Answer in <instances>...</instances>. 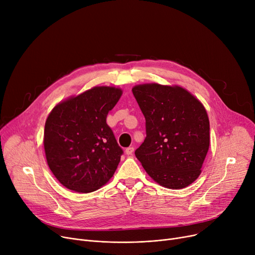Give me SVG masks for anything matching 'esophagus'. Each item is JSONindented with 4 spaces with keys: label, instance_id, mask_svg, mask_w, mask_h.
<instances>
[{
    "label": "esophagus",
    "instance_id": "esophagus-1",
    "mask_svg": "<svg viewBox=\"0 0 255 255\" xmlns=\"http://www.w3.org/2000/svg\"><path fill=\"white\" fill-rule=\"evenodd\" d=\"M125 152L127 155H132L133 152H134V148H133V146H128V148H126Z\"/></svg>",
    "mask_w": 255,
    "mask_h": 255
}]
</instances>
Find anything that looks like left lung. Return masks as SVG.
I'll return each mask as SVG.
<instances>
[{
	"instance_id": "obj_1",
	"label": "left lung",
	"mask_w": 255,
	"mask_h": 255,
	"mask_svg": "<svg viewBox=\"0 0 255 255\" xmlns=\"http://www.w3.org/2000/svg\"><path fill=\"white\" fill-rule=\"evenodd\" d=\"M145 119V138L135 156L163 187L182 189L200 175L210 145L204 105L181 87L158 84L132 89Z\"/></svg>"
}]
</instances>
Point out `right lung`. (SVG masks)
Instances as JSON below:
<instances>
[{
	"mask_svg": "<svg viewBox=\"0 0 255 255\" xmlns=\"http://www.w3.org/2000/svg\"><path fill=\"white\" fill-rule=\"evenodd\" d=\"M122 90L95 87L59 103L44 127L47 164L58 181L73 191H95L114 176L124 151L106 117Z\"/></svg>",
	"mask_w": 255,
	"mask_h": 255,
	"instance_id": "add662e5",
	"label": "right lung"
}]
</instances>
